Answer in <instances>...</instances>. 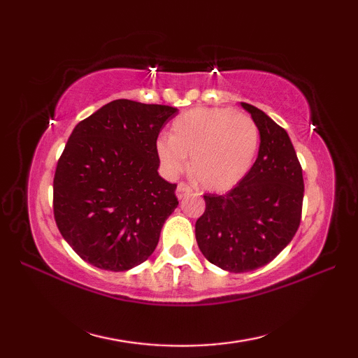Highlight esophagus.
I'll return each mask as SVG.
<instances>
[{
	"label": "esophagus",
	"mask_w": 358,
	"mask_h": 358,
	"mask_svg": "<svg viewBox=\"0 0 358 358\" xmlns=\"http://www.w3.org/2000/svg\"><path fill=\"white\" fill-rule=\"evenodd\" d=\"M175 194H177L178 199L181 200V199H185V196L191 195L192 194V189H191V186L186 185V183H178L177 191H175Z\"/></svg>",
	"instance_id": "obj_1"
}]
</instances>
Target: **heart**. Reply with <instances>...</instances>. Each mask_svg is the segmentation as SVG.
<instances>
[{
    "label": "heart",
    "mask_w": 358,
    "mask_h": 358,
    "mask_svg": "<svg viewBox=\"0 0 358 358\" xmlns=\"http://www.w3.org/2000/svg\"><path fill=\"white\" fill-rule=\"evenodd\" d=\"M260 148V129L252 117L229 108H196L173 120L172 134L159 135L157 157L167 177L185 171L208 191L235 187L252 169Z\"/></svg>",
    "instance_id": "obj_1"
}]
</instances>
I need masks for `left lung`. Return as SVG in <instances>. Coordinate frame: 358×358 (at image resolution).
<instances>
[{
    "label": "left lung",
    "mask_w": 358,
    "mask_h": 358,
    "mask_svg": "<svg viewBox=\"0 0 358 358\" xmlns=\"http://www.w3.org/2000/svg\"><path fill=\"white\" fill-rule=\"evenodd\" d=\"M260 129V149L248 177L224 195L206 194L195 223L201 254L224 271L241 273L272 262L299 229L303 172L287 132L263 110L241 103Z\"/></svg>",
    "instance_id": "8db88e82"
}]
</instances>
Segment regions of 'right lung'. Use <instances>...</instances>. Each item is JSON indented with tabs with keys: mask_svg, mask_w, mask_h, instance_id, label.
I'll return each mask as SVG.
<instances>
[{
	"mask_svg": "<svg viewBox=\"0 0 358 358\" xmlns=\"http://www.w3.org/2000/svg\"><path fill=\"white\" fill-rule=\"evenodd\" d=\"M177 108L115 100L72 131L53 178V215L83 260L129 271L154 252L178 200L159 177L155 143Z\"/></svg>",
	"mask_w": 358,
	"mask_h": 358,
	"instance_id": "obj_1",
	"label": "right lung"
}]
</instances>
